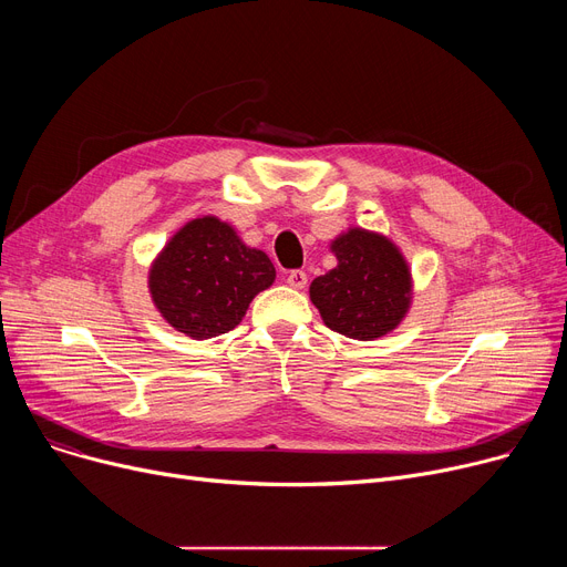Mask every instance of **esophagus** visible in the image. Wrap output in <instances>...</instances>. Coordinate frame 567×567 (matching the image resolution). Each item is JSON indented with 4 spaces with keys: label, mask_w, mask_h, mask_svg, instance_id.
Instances as JSON below:
<instances>
[{
    "label": "esophagus",
    "mask_w": 567,
    "mask_h": 567,
    "mask_svg": "<svg viewBox=\"0 0 567 567\" xmlns=\"http://www.w3.org/2000/svg\"><path fill=\"white\" fill-rule=\"evenodd\" d=\"M287 282H289V287H293V289H303V287L308 285V276H306V271H291V274L287 276Z\"/></svg>",
    "instance_id": "34e87169"
}]
</instances>
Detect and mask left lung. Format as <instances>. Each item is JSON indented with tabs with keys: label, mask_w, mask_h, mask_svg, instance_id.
I'll return each mask as SVG.
<instances>
[{
	"label": "left lung",
	"mask_w": 567,
	"mask_h": 567,
	"mask_svg": "<svg viewBox=\"0 0 567 567\" xmlns=\"http://www.w3.org/2000/svg\"><path fill=\"white\" fill-rule=\"evenodd\" d=\"M338 266L310 285V301L331 331L377 340L404 321L413 299L411 266L389 236L349 227L331 241Z\"/></svg>",
	"instance_id": "1"
}]
</instances>
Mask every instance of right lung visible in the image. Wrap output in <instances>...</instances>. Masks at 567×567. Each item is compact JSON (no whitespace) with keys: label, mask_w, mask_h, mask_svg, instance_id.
I'll list each match as a JSON object with an SVG mask.
<instances>
[{"label":"right lung","mask_w":567,"mask_h":567,"mask_svg":"<svg viewBox=\"0 0 567 567\" xmlns=\"http://www.w3.org/2000/svg\"><path fill=\"white\" fill-rule=\"evenodd\" d=\"M276 280L266 252L250 248L218 216L178 227L148 266V293L161 317L193 340L236 329L250 301Z\"/></svg>","instance_id":"right-lung-1"}]
</instances>
